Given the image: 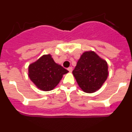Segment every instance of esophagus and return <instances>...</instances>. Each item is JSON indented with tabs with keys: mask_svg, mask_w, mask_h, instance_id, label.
I'll list each match as a JSON object with an SVG mask.
<instances>
[{
	"mask_svg": "<svg viewBox=\"0 0 132 132\" xmlns=\"http://www.w3.org/2000/svg\"><path fill=\"white\" fill-rule=\"evenodd\" d=\"M67 70H68L69 72H72V71H73V67H69L68 69H67Z\"/></svg>",
	"mask_w": 132,
	"mask_h": 132,
	"instance_id": "obj_1",
	"label": "esophagus"
}]
</instances>
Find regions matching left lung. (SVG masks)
Returning a JSON list of instances; mask_svg holds the SVG:
<instances>
[{"instance_id": "8db88e82", "label": "left lung", "mask_w": 132, "mask_h": 132, "mask_svg": "<svg viewBox=\"0 0 132 132\" xmlns=\"http://www.w3.org/2000/svg\"><path fill=\"white\" fill-rule=\"evenodd\" d=\"M73 74L84 92L94 93L108 78V63L93 51L85 52L78 60Z\"/></svg>"}]
</instances>
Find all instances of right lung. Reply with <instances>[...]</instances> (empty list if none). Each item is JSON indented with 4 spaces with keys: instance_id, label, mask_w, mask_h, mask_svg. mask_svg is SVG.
<instances>
[{
    "instance_id": "obj_1",
    "label": "right lung",
    "mask_w": 132,
    "mask_h": 132,
    "mask_svg": "<svg viewBox=\"0 0 132 132\" xmlns=\"http://www.w3.org/2000/svg\"><path fill=\"white\" fill-rule=\"evenodd\" d=\"M56 63L50 54L44 55L28 67V77L37 88L44 91L53 90L59 83L63 75L68 73Z\"/></svg>"
}]
</instances>
